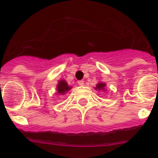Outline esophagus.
Instances as JSON below:
<instances>
[{
  "label": "esophagus",
  "mask_w": 158,
  "mask_h": 158,
  "mask_svg": "<svg viewBox=\"0 0 158 158\" xmlns=\"http://www.w3.org/2000/svg\"><path fill=\"white\" fill-rule=\"evenodd\" d=\"M78 84H79V85H80V86H83L84 84V80H79V81H78Z\"/></svg>",
  "instance_id": "1"
}]
</instances>
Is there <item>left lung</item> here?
I'll return each instance as SVG.
<instances>
[{"label":"left lung","instance_id":"1","mask_svg":"<svg viewBox=\"0 0 158 158\" xmlns=\"http://www.w3.org/2000/svg\"><path fill=\"white\" fill-rule=\"evenodd\" d=\"M106 84L104 83H99V84H97V87L95 88L96 89H98V90H102V89H104Z\"/></svg>","mask_w":158,"mask_h":158}]
</instances>
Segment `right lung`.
Masks as SVG:
<instances>
[{
  "label": "right lung",
  "mask_w": 158,
  "mask_h": 158,
  "mask_svg": "<svg viewBox=\"0 0 158 158\" xmlns=\"http://www.w3.org/2000/svg\"><path fill=\"white\" fill-rule=\"evenodd\" d=\"M70 89H71V88L68 86V84H67L65 81H64V80H60V81L59 82L58 85H57V90H58V93L60 94H65V92L69 91Z\"/></svg>",
  "instance_id": "1"
}]
</instances>
